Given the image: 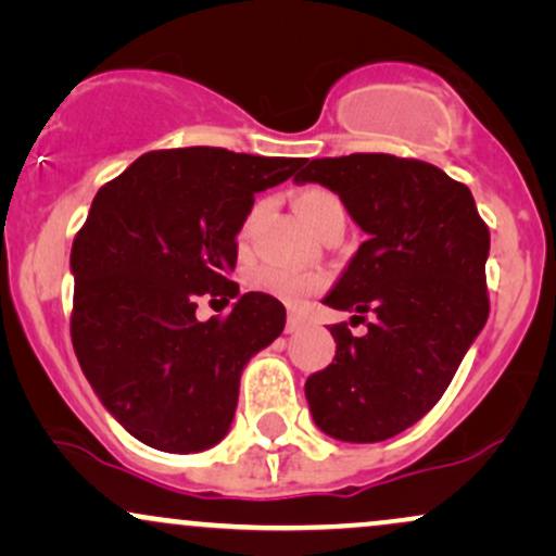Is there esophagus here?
Masks as SVG:
<instances>
[{
	"mask_svg": "<svg viewBox=\"0 0 556 556\" xmlns=\"http://www.w3.org/2000/svg\"><path fill=\"white\" fill-rule=\"evenodd\" d=\"M300 329H303V318L295 316V314L287 316V324H285V331H287V334H298Z\"/></svg>",
	"mask_w": 556,
	"mask_h": 556,
	"instance_id": "esophagus-1",
	"label": "esophagus"
}]
</instances>
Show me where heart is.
<instances>
[{"mask_svg": "<svg viewBox=\"0 0 556 556\" xmlns=\"http://www.w3.org/2000/svg\"><path fill=\"white\" fill-rule=\"evenodd\" d=\"M295 206L300 216L305 219V225L314 229L316 235L327 225H331V222H344V216H348L344 214L342 198L337 195L334 190L321 188V185H305L303 190H298ZM248 225H251V222H248ZM327 282L329 279L324 277V274L287 269V266L279 264L256 266V269L248 271L245 277V285L251 287V290L261 292V295H269L287 305H303L308 298L318 295V292L327 287Z\"/></svg>", "mask_w": 556, "mask_h": 556, "instance_id": "b5f03b06", "label": "heart"}]
</instances>
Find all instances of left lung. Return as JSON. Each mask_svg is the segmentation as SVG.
<instances>
[{"mask_svg": "<svg viewBox=\"0 0 556 556\" xmlns=\"http://www.w3.org/2000/svg\"><path fill=\"white\" fill-rule=\"evenodd\" d=\"M295 182H321L368 240L324 303L368 331L334 324L337 355L308 376L316 426L342 442H384L437 405L489 318V227L468 185L420 159H305Z\"/></svg>", "mask_w": 556, "mask_h": 556, "instance_id": "1", "label": "left lung"}]
</instances>
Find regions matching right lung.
<instances>
[{
	"label": "right lung",
	"mask_w": 556,
	"mask_h": 556,
	"mask_svg": "<svg viewBox=\"0 0 556 556\" xmlns=\"http://www.w3.org/2000/svg\"><path fill=\"white\" fill-rule=\"evenodd\" d=\"M300 164L214 146L149 151L96 193L70 253V337L93 392L143 444L185 455L229 431L242 368L287 314L245 292L227 317L198 323L197 300L238 296L235 238L256 193Z\"/></svg>",
	"instance_id": "right-lung-1"
}]
</instances>
